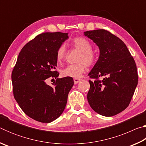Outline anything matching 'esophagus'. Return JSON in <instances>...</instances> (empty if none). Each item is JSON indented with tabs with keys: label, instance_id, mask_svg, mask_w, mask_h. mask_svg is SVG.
I'll return each instance as SVG.
<instances>
[{
	"label": "esophagus",
	"instance_id": "obj_1",
	"mask_svg": "<svg viewBox=\"0 0 146 146\" xmlns=\"http://www.w3.org/2000/svg\"><path fill=\"white\" fill-rule=\"evenodd\" d=\"M82 80L81 78H74V83H75V84H78L80 81Z\"/></svg>",
	"mask_w": 146,
	"mask_h": 146
}]
</instances>
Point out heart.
<instances>
[{
  "label": "heart",
  "mask_w": 146,
  "mask_h": 146,
  "mask_svg": "<svg viewBox=\"0 0 146 146\" xmlns=\"http://www.w3.org/2000/svg\"><path fill=\"white\" fill-rule=\"evenodd\" d=\"M74 48L80 51L77 58L78 63L71 64L64 68L61 73L64 76L78 78L86 69V66H91L95 63L96 56L92 51V45L87 39L83 37H76L72 40ZM66 55V48L62 44L56 51V60L58 62L64 60Z\"/></svg>",
  "instance_id": "heart-1"
}]
</instances>
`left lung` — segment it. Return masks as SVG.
<instances>
[{
	"mask_svg": "<svg viewBox=\"0 0 146 146\" xmlns=\"http://www.w3.org/2000/svg\"><path fill=\"white\" fill-rule=\"evenodd\" d=\"M97 44L98 60L88 74L90 88L88 100L91 108L105 117H112L129 106L138 84L134 58L124 42L105 29L84 32ZM102 77V80L98 78Z\"/></svg>",
	"mask_w": 146,
	"mask_h": 146,
	"instance_id": "obj_1",
	"label": "left lung"
}]
</instances>
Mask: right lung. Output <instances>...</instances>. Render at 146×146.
<instances>
[{"instance_id":"1","label":"right lung","mask_w":146,"mask_h":146,"mask_svg":"<svg viewBox=\"0 0 146 146\" xmlns=\"http://www.w3.org/2000/svg\"><path fill=\"white\" fill-rule=\"evenodd\" d=\"M68 38L61 32L38 35L21 49L12 71L15 99L25 114L38 122L49 123L60 117L74 84L72 78H59L55 71L56 51ZM51 76L56 79L53 86L45 83Z\"/></svg>"}]
</instances>
